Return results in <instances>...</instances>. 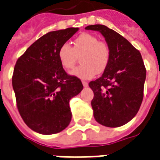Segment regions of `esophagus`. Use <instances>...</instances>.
Listing matches in <instances>:
<instances>
[{"instance_id": "obj_1", "label": "esophagus", "mask_w": 160, "mask_h": 160, "mask_svg": "<svg viewBox=\"0 0 160 160\" xmlns=\"http://www.w3.org/2000/svg\"><path fill=\"white\" fill-rule=\"evenodd\" d=\"M82 85H83V87H85V88H87V87L88 86V83L87 82L82 81Z\"/></svg>"}]
</instances>
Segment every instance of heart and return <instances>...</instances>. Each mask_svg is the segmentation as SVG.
Returning a JSON list of instances; mask_svg holds the SVG:
<instances>
[{"label":"heart","instance_id":"obj_1","mask_svg":"<svg viewBox=\"0 0 160 160\" xmlns=\"http://www.w3.org/2000/svg\"><path fill=\"white\" fill-rule=\"evenodd\" d=\"M81 54L80 61L82 65L70 72L72 76L80 79H92L97 72L104 71L109 62L110 51L107 44L88 33H82L78 37L72 48L68 43L62 44L58 50V57L63 68L69 70L73 68L78 56Z\"/></svg>","mask_w":160,"mask_h":160}]
</instances>
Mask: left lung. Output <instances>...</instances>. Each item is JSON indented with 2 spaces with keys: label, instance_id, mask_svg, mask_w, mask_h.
<instances>
[{
  "label": "left lung",
  "instance_id": "1",
  "mask_svg": "<svg viewBox=\"0 0 160 160\" xmlns=\"http://www.w3.org/2000/svg\"><path fill=\"white\" fill-rule=\"evenodd\" d=\"M85 29L99 32L110 51L102 75L88 84L94 94V118L106 127H120L133 119L143 101L146 69L142 56L127 39L104 25Z\"/></svg>",
  "mask_w": 160,
  "mask_h": 160
}]
</instances>
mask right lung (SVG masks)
<instances>
[{
	"label": "right lung",
	"instance_id": "add662e5",
	"mask_svg": "<svg viewBox=\"0 0 160 160\" xmlns=\"http://www.w3.org/2000/svg\"><path fill=\"white\" fill-rule=\"evenodd\" d=\"M78 31L69 27L42 36L18 58L12 76L17 108L28 127L41 134L65 129L72 119L69 101L82 90L81 80L68 75L59 48Z\"/></svg>",
	"mask_w": 160,
	"mask_h": 160
}]
</instances>
